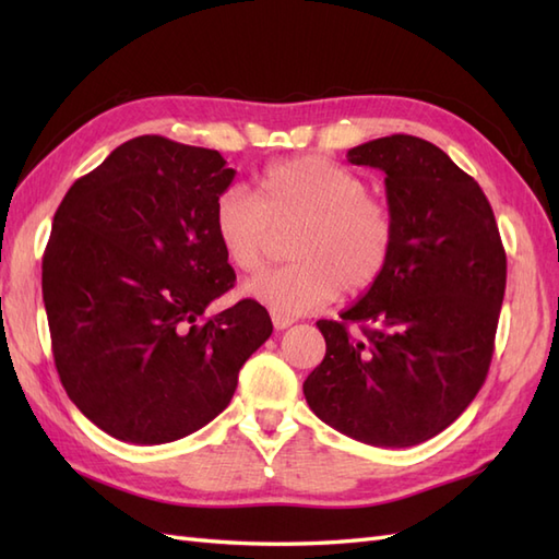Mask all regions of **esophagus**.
<instances>
[{"mask_svg": "<svg viewBox=\"0 0 559 559\" xmlns=\"http://www.w3.org/2000/svg\"><path fill=\"white\" fill-rule=\"evenodd\" d=\"M271 322H273V326H276V329H288V326L295 324V319H293V317H286V314L273 312V314H271Z\"/></svg>", "mask_w": 559, "mask_h": 559, "instance_id": "1", "label": "esophagus"}]
</instances>
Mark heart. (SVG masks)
I'll use <instances>...</instances> for the list:
<instances>
[{"label": "heart", "mask_w": 559, "mask_h": 559, "mask_svg": "<svg viewBox=\"0 0 559 559\" xmlns=\"http://www.w3.org/2000/svg\"><path fill=\"white\" fill-rule=\"evenodd\" d=\"M295 223L293 264L245 286L249 298L278 314L322 310L341 288H372L394 254L396 223L389 206L367 194L358 175L326 158L271 163L257 175L254 199L237 187L225 189L211 213L221 252L240 273L264 266L271 230Z\"/></svg>", "instance_id": "1"}]
</instances>
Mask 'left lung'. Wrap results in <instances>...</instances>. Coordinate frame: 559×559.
Masks as SVG:
<instances>
[{
  "instance_id": "8db88e82",
  "label": "left lung",
  "mask_w": 559,
  "mask_h": 559,
  "mask_svg": "<svg viewBox=\"0 0 559 559\" xmlns=\"http://www.w3.org/2000/svg\"><path fill=\"white\" fill-rule=\"evenodd\" d=\"M346 158L386 175L396 245L343 322H317L326 355L302 391L319 420L358 442L415 447L454 423L488 377L507 254L480 185L430 141L382 136Z\"/></svg>"
}]
</instances>
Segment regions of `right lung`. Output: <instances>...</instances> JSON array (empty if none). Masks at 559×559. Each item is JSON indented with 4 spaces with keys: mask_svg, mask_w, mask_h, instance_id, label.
<instances>
[{
    "mask_svg": "<svg viewBox=\"0 0 559 559\" xmlns=\"http://www.w3.org/2000/svg\"><path fill=\"white\" fill-rule=\"evenodd\" d=\"M235 180L218 151L136 136L71 185L43 257L59 379L103 432L165 444L228 408L237 372L271 331L240 300L216 317L235 271L213 235Z\"/></svg>",
    "mask_w": 559,
    "mask_h": 559,
    "instance_id": "right-lung-1",
    "label": "right lung"
}]
</instances>
